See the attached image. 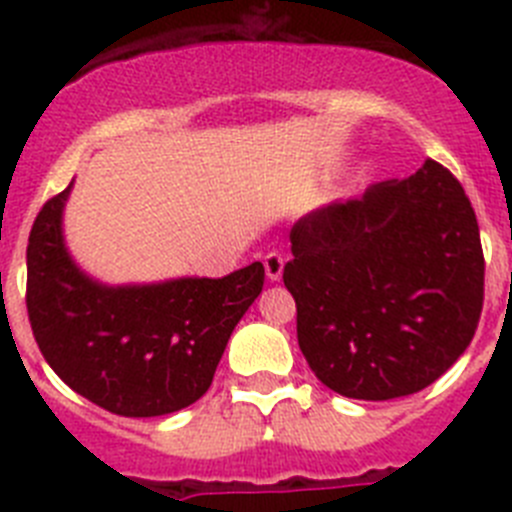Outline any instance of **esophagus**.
<instances>
[{
    "label": "esophagus",
    "mask_w": 512,
    "mask_h": 512,
    "mask_svg": "<svg viewBox=\"0 0 512 512\" xmlns=\"http://www.w3.org/2000/svg\"><path fill=\"white\" fill-rule=\"evenodd\" d=\"M264 269H266V277L271 282H279L282 279V271H284V256L279 251H269L264 256Z\"/></svg>",
    "instance_id": "34e87169"
}]
</instances>
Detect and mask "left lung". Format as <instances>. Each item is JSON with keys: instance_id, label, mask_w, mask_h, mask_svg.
<instances>
[{"instance_id": "left-lung-1", "label": "left lung", "mask_w": 512, "mask_h": 512, "mask_svg": "<svg viewBox=\"0 0 512 512\" xmlns=\"http://www.w3.org/2000/svg\"><path fill=\"white\" fill-rule=\"evenodd\" d=\"M289 241L297 341L338 395H413L472 343L485 256L472 202L438 161L310 212Z\"/></svg>"}]
</instances>
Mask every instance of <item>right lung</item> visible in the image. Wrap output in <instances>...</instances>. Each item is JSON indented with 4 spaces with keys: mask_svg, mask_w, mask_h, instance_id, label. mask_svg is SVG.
<instances>
[{
    "mask_svg": "<svg viewBox=\"0 0 512 512\" xmlns=\"http://www.w3.org/2000/svg\"><path fill=\"white\" fill-rule=\"evenodd\" d=\"M69 192L45 202L27 243L25 302L40 354L71 390L115 415L187 408L210 390L230 333L261 295L264 266L107 287L63 243Z\"/></svg>",
    "mask_w": 512,
    "mask_h": 512,
    "instance_id": "obj_1",
    "label": "right lung"
}]
</instances>
